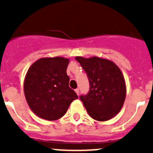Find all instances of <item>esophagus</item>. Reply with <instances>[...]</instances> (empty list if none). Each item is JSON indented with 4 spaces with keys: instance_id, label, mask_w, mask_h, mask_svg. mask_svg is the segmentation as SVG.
<instances>
[{
    "instance_id": "obj_1",
    "label": "esophagus",
    "mask_w": 153,
    "mask_h": 153,
    "mask_svg": "<svg viewBox=\"0 0 153 153\" xmlns=\"http://www.w3.org/2000/svg\"><path fill=\"white\" fill-rule=\"evenodd\" d=\"M75 92H76V94H77V95H79V90L78 88H76L75 90Z\"/></svg>"
}]
</instances>
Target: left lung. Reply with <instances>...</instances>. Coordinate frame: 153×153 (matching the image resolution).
Listing matches in <instances>:
<instances>
[{"label": "left lung", "instance_id": "obj_1", "mask_svg": "<svg viewBox=\"0 0 153 153\" xmlns=\"http://www.w3.org/2000/svg\"><path fill=\"white\" fill-rule=\"evenodd\" d=\"M87 74L90 90L81 96L86 111L93 120L107 121L122 109L126 96L125 79L119 67L109 60L76 56Z\"/></svg>", "mask_w": 153, "mask_h": 153}]
</instances>
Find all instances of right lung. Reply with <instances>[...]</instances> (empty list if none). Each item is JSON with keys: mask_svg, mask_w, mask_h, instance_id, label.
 Masks as SVG:
<instances>
[{"mask_svg": "<svg viewBox=\"0 0 153 153\" xmlns=\"http://www.w3.org/2000/svg\"><path fill=\"white\" fill-rule=\"evenodd\" d=\"M69 62L61 56L43 57L28 69L24 78V95L31 110L40 118L49 121L61 118L70 103L78 98L69 86Z\"/></svg>", "mask_w": 153, "mask_h": 153, "instance_id": "right-lung-1", "label": "right lung"}]
</instances>
